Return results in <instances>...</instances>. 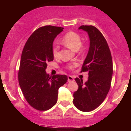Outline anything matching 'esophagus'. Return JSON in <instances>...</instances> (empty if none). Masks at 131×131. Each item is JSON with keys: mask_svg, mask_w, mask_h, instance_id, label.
<instances>
[{"mask_svg": "<svg viewBox=\"0 0 131 131\" xmlns=\"http://www.w3.org/2000/svg\"><path fill=\"white\" fill-rule=\"evenodd\" d=\"M68 81L69 82H71V81H74V80L73 77L72 76H69L68 77Z\"/></svg>", "mask_w": 131, "mask_h": 131, "instance_id": "obj_1", "label": "esophagus"}]
</instances>
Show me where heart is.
I'll use <instances>...</instances> for the list:
<instances>
[{
  "label": "heart",
  "mask_w": 131,
  "mask_h": 131,
  "mask_svg": "<svg viewBox=\"0 0 131 131\" xmlns=\"http://www.w3.org/2000/svg\"><path fill=\"white\" fill-rule=\"evenodd\" d=\"M61 43L66 47H69L74 51H80L83 52L85 50V46L81 43V37L80 35L76 32L70 31L62 37ZM52 55L55 58H59L60 52H59V47L57 44H54L52 48ZM78 65L77 62H73L69 64L68 68L70 70H73L74 68Z\"/></svg>",
  "instance_id": "heart-1"
}]
</instances>
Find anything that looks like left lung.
I'll list each match as a JSON object with an SVG mask.
<instances>
[{"instance_id":"8db88e82","label":"left lung","mask_w":131,"mask_h":131,"mask_svg":"<svg viewBox=\"0 0 131 131\" xmlns=\"http://www.w3.org/2000/svg\"><path fill=\"white\" fill-rule=\"evenodd\" d=\"M79 29L88 33L90 48L82 66L81 72H88V79L85 83L76 78L79 88L74 92L73 103L82 112H91L105 100L111 86L113 61L107 41L102 33L92 25H82Z\"/></svg>"}]
</instances>
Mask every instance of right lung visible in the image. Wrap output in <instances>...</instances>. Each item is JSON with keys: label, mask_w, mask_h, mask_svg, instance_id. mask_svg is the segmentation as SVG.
I'll use <instances>...</instances> for the list:
<instances>
[{"label": "right lung", "mask_w": 131, "mask_h": 131, "mask_svg": "<svg viewBox=\"0 0 131 131\" xmlns=\"http://www.w3.org/2000/svg\"><path fill=\"white\" fill-rule=\"evenodd\" d=\"M63 28L46 25L29 37L22 52L18 71L19 86L28 103L40 111L47 110L57 102L58 89L68 81L66 75L50 76L46 72L52 61V44Z\"/></svg>", "instance_id": "add662e5"}]
</instances>
